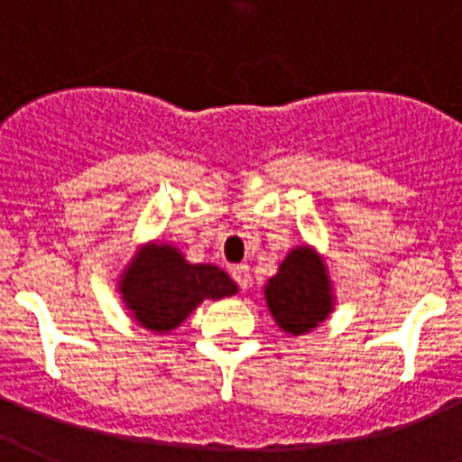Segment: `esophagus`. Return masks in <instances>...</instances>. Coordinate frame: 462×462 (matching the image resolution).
<instances>
[{
  "label": "esophagus",
  "instance_id": "obj_1",
  "mask_svg": "<svg viewBox=\"0 0 462 462\" xmlns=\"http://www.w3.org/2000/svg\"><path fill=\"white\" fill-rule=\"evenodd\" d=\"M230 275H232V280H235V282L239 284L241 290H245V287L251 284V271H248V266H245V264L232 266Z\"/></svg>",
  "mask_w": 462,
  "mask_h": 462
}]
</instances>
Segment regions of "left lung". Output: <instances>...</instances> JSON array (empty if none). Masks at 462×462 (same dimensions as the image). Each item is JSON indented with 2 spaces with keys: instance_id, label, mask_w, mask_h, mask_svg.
Listing matches in <instances>:
<instances>
[{
  "instance_id": "obj_1",
  "label": "left lung",
  "mask_w": 462,
  "mask_h": 462,
  "mask_svg": "<svg viewBox=\"0 0 462 462\" xmlns=\"http://www.w3.org/2000/svg\"><path fill=\"white\" fill-rule=\"evenodd\" d=\"M264 294L275 323L291 335L317 328L333 310L328 275L310 248H296L287 255Z\"/></svg>"
}]
</instances>
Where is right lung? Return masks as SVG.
<instances>
[{
	"label": "right lung",
	"instance_id": "obj_1",
	"mask_svg": "<svg viewBox=\"0 0 462 462\" xmlns=\"http://www.w3.org/2000/svg\"><path fill=\"white\" fill-rule=\"evenodd\" d=\"M120 291L143 328L172 330L205 299L236 294L230 275L211 264H189L178 248L148 245L132 260Z\"/></svg>",
	"mask_w": 462,
	"mask_h": 462
}]
</instances>
